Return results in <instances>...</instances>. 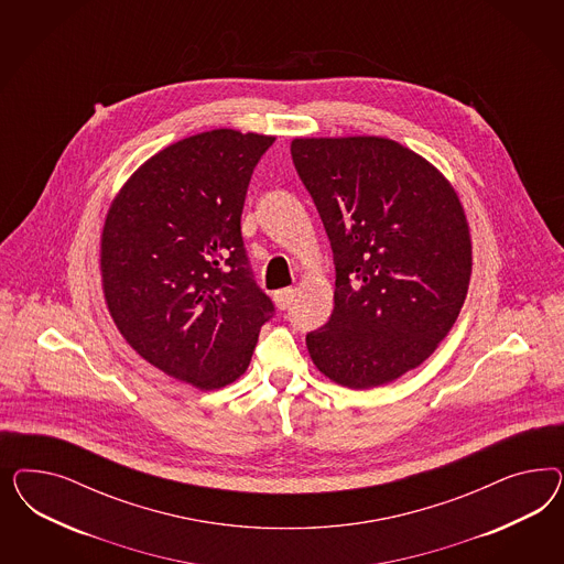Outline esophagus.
Wrapping results in <instances>:
<instances>
[{"label":"esophagus","instance_id":"obj_1","mask_svg":"<svg viewBox=\"0 0 564 564\" xmlns=\"http://www.w3.org/2000/svg\"><path fill=\"white\" fill-rule=\"evenodd\" d=\"M293 293H295V291L291 290V288L274 291L273 300L276 307H279V310H288V307L291 306V302H293Z\"/></svg>","mask_w":564,"mask_h":564}]
</instances>
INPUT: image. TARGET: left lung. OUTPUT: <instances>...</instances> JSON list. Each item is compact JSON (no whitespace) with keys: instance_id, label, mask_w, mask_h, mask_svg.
Returning a JSON list of instances; mask_svg holds the SVG:
<instances>
[{"instance_id":"left-lung-1","label":"left lung","mask_w":564,"mask_h":564,"mask_svg":"<svg viewBox=\"0 0 564 564\" xmlns=\"http://www.w3.org/2000/svg\"><path fill=\"white\" fill-rule=\"evenodd\" d=\"M330 239L335 307L307 333L314 366L347 389L417 368L462 312L471 236L462 200L430 161L382 137L293 138Z\"/></svg>"}]
</instances>
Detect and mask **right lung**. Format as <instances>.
I'll list each match as a JSON object with an SVG mask.
<instances>
[{
    "mask_svg": "<svg viewBox=\"0 0 564 564\" xmlns=\"http://www.w3.org/2000/svg\"><path fill=\"white\" fill-rule=\"evenodd\" d=\"M273 142L231 128L177 140L130 175L105 217L102 295L121 337L200 391L248 370L273 314L241 239L248 184Z\"/></svg>",
    "mask_w": 564,
    "mask_h": 564,
    "instance_id": "1",
    "label": "right lung"
}]
</instances>
